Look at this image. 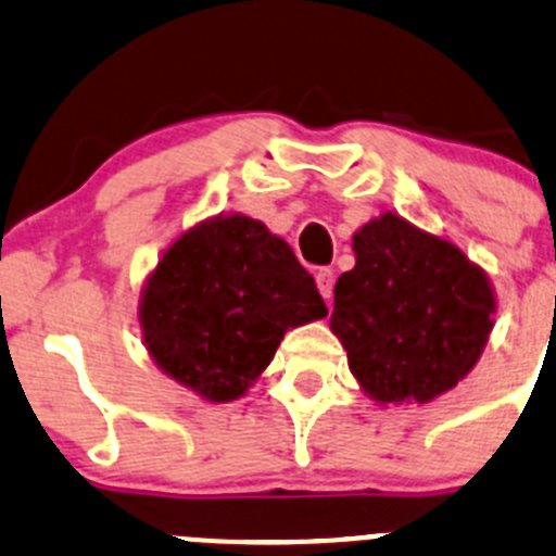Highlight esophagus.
Here are the masks:
<instances>
[{
  "label": "esophagus",
  "instance_id": "esophagus-1",
  "mask_svg": "<svg viewBox=\"0 0 556 556\" xmlns=\"http://www.w3.org/2000/svg\"><path fill=\"white\" fill-rule=\"evenodd\" d=\"M315 279H317V290H320L323 299L331 301V295H333V271L331 268H320V271L315 274Z\"/></svg>",
  "mask_w": 556,
  "mask_h": 556
}]
</instances>
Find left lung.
Segmentation results:
<instances>
[{"label":"left lung","instance_id":"obj_1","mask_svg":"<svg viewBox=\"0 0 556 556\" xmlns=\"http://www.w3.org/2000/svg\"><path fill=\"white\" fill-rule=\"evenodd\" d=\"M333 288L331 331L377 402H429L476 366L494 317L486 274L396 214L355 233Z\"/></svg>","mask_w":556,"mask_h":556}]
</instances>
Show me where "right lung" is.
<instances>
[{"mask_svg":"<svg viewBox=\"0 0 556 556\" xmlns=\"http://www.w3.org/2000/svg\"><path fill=\"white\" fill-rule=\"evenodd\" d=\"M312 274L250 217H217L181 236L149 279V353L181 386L230 402L271 364L285 331L326 317Z\"/></svg>","mask_w":556,"mask_h":556,"instance_id":"right-lung-1","label":"right lung"}]
</instances>
